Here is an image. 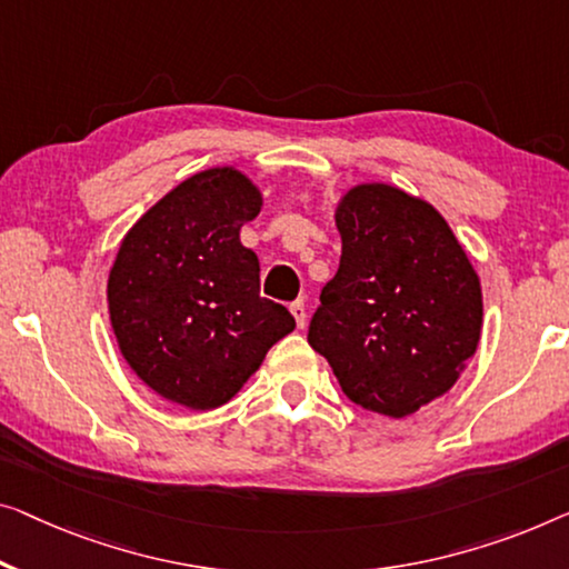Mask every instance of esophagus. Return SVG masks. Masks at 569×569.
Returning <instances> with one entry per match:
<instances>
[{
    "instance_id": "1",
    "label": "esophagus",
    "mask_w": 569,
    "mask_h": 569,
    "mask_svg": "<svg viewBox=\"0 0 569 569\" xmlns=\"http://www.w3.org/2000/svg\"><path fill=\"white\" fill-rule=\"evenodd\" d=\"M291 313H293V319H296V327H299V329L307 327V303H303V299L291 303Z\"/></svg>"
}]
</instances>
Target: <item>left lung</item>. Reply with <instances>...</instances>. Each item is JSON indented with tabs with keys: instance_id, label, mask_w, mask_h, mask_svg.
Here are the masks:
<instances>
[{
	"instance_id": "8db88e82",
	"label": "left lung",
	"mask_w": 569,
	"mask_h": 569,
	"mask_svg": "<svg viewBox=\"0 0 569 569\" xmlns=\"http://www.w3.org/2000/svg\"><path fill=\"white\" fill-rule=\"evenodd\" d=\"M335 222L342 258L309 345L350 401L403 419L445 396L478 350L480 278L445 217L396 186H355Z\"/></svg>"
}]
</instances>
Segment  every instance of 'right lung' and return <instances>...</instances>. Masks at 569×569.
<instances>
[{
    "label": "right lung",
    "instance_id": "add662e5",
    "mask_svg": "<svg viewBox=\"0 0 569 569\" xmlns=\"http://www.w3.org/2000/svg\"><path fill=\"white\" fill-rule=\"evenodd\" d=\"M234 168L193 173L150 207L109 270V319L138 378L166 401L209 411L230 401L296 321L260 296V262L240 242L260 214Z\"/></svg>",
    "mask_w": 569,
    "mask_h": 569
}]
</instances>
